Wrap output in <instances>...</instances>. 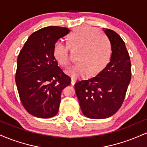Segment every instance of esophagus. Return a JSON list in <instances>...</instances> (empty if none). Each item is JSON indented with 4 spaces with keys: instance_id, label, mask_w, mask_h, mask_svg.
<instances>
[{
    "instance_id": "34e87169",
    "label": "esophagus",
    "mask_w": 147,
    "mask_h": 147,
    "mask_svg": "<svg viewBox=\"0 0 147 147\" xmlns=\"http://www.w3.org/2000/svg\"><path fill=\"white\" fill-rule=\"evenodd\" d=\"M75 83H76V79L75 78H73V77H72V78H71V84H72V85H75Z\"/></svg>"
}]
</instances>
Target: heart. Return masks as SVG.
Returning <instances> with one entry per match:
<instances>
[{
	"instance_id": "heart-1",
	"label": "heart",
	"mask_w": 147,
	"mask_h": 147,
	"mask_svg": "<svg viewBox=\"0 0 147 147\" xmlns=\"http://www.w3.org/2000/svg\"><path fill=\"white\" fill-rule=\"evenodd\" d=\"M68 45L63 41L55 43L52 53L55 59L63 66L70 63L68 50L79 49L77 63L67 69L66 73L73 78L87 75H92L107 65L112 55V47L109 39L98 30L90 27L75 29L67 37Z\"/></svg>"
}]
</instances>
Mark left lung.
Masks as SVG:
<instances>
[{"mask_svg": "<svg viewBox=\"0 0 147 147\" xmlns=\"http://www.w3.org/2000/svg\"><path fill=\"white\" fill-rule=\"evenodd\" d=\"M112 47L110 62L95 77L75 84L81 110L90 119H104L122 106L131 78L130 57L122 38L103 28Z\"/></svg>", "mask_w": 147, "mask_h": 147, "instance_id": "1", "label": "left lung"}]
</instances>
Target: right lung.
Segmentation results:
<instances>
[{
    "label": "right lung",
    "mask_w": 147,
    "mask_h": 147,
    "mask_svg": "<svg viewBox=\"0 0 147 147\" xmlns=\"http://www.w3.org/2000/svg\"><path fill=\"white\" fill-rule=\"evenodd\" d=\"M67 28L48 26L30 35L17 59L15 80L25 110L34 117L50 118L57 114L61 94L71 79L58 65L54 44L68 34Z\"/></svg>",
    "instance_id": "obj_1"
}]
</instances>
